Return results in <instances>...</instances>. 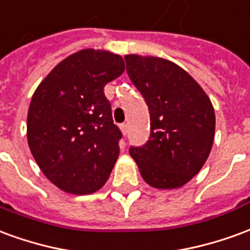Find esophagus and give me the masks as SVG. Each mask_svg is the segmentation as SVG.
Returning a JSON list of instances; mask_svg holds the SVG:
<instances>
[{
  "label": "esophagus",
  "mask_w": 250,
  "mask_h": 250,
  "mask_svg": "<svg viewBox=\"0 0 250 250\" xmlns=\"http://www.w3.org/2000/svg\"><path fill=\"white\" fill-rule=\"evenodd\" d=\"M120 130H122V132H123V135H127L128 134V125H120Z\"/></svg>",
  "instance_id": "obj_1"
}]
</instances>
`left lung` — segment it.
<instances>
[{
  "label": "left lung",
  "instance_id": "left-lung-1",
  "mask_svg": "<svg viewBox=\"0 0 250 250\" xmlns=\"http://www.w3.org/2000/svg\"><path fill=\"white\" fill-rule=\"evenodd\" d=\"M127 73L150 111V138L130 147L142 178L155 188L188 184L206 162L214 141L213 104L181 66L161 57L125 55Z\"/></svg>",
  "mask_w": 250,
  "mask_h": 250
}]
</instances>
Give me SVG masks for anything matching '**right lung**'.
<instances>
[{
  "instance_id": "right-lung-1",
  "label": "right lung",
  "mask_w": 250,
  "mask_h": 250,
  "mask_svg": "<svg viewBox=\"0 0 250 250\" xmlns=\"http://www.w3.org/2000/svg\"><path fill=\"white\" fill-rule=\"evenodd\" d=\"M125 72V60L108 51L83 49L59 62L32 96L26 135L46 178L76 195L102 188L119 157L104 85Z\"/></svg>"
}]
</instances>
